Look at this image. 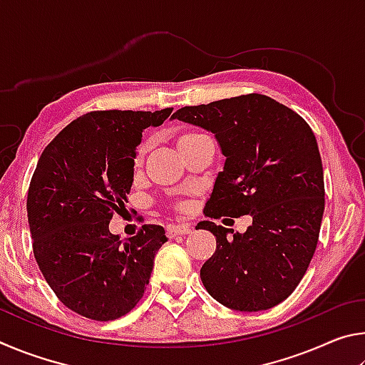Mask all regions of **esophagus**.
Wrapping results in <instances>:
<instances>
[{
    "instance_id": "obj_1",
    "label": "esophagus",
    "mask_w": 365,
    "mask_h": 365,
    "mask_svg": "<svg viewBox=\"0 0 365 365\" xmlns=\"http://www.w3.org/2000/svg\"><path fill=\"white\" fill-rule=\"evenodd\" d=\"M191 232V227L190 225H169L168 227V235L170 238L178 237V235H188Z\"/></svg>"
}]
</instances>
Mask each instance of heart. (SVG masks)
Here are the masks:
<instances>
[{"instance_id":"heart-1","label":"heart","mask_w":365,"mask_h":365,"mask_svg":"<svg viewBox=\"0 0 365 365\" xmlns=\"http://www.w3.org/2000/svg\"><path fill=\"white\" fill-rule=\"evenodd\" d=\"M197 135H200V133H195V132L182 133V135H180V137H178V141H177V143H178V148H180V146H182V145H185V143H188V141H191V140H193V138H196V137H197ZM143 153H145V148H143V146H141V148H138V153H137V159H135V160H137V163H140V160H141V158H143Z\"/></svg>"}]
</instances>
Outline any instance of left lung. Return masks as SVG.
Instances as JSON below:
<instances>
[{
	"mask_svg": "<svg viewBox=\"0 0 365 365\" xmlns=\"http://www.w3.org/2000/svg\"><path fill=\"white\" fill-rule=\"evenodd\" d=\"M172 119L212 132L225 156L205 214L251 215L245 233L202 220L214 255L201 280L215 301L235 311H265L298 287L316 252L325 207L324 169L307 122L259 93L185 106Z\"/></svg>",
	"mask_w": 365,
	"mask_h": 365,
	"instance_id": "obj_1",
	"label": "left lung"
}]
</instances>
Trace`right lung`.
Instances as JSON below:
<instances>
[{
    "mask_svg": "<svg viewBox=\"0 0 365 365\" xmlns=\"http://www.w3.org/2000/svg\"><path fill=\"white\" fill-rule=\"evenodd\" d=\"M170 113L93 110L41 153L27 196L34 255L59 301L80 316H125L150 283L154 255L168 242L164 228L143 225L123 242L109 222L130 193L141 133Z\"/></svg>",
    "mask_w": 365,
    "mask_h": 365,
    "instance_id": "right-lung-1",
    "label": "right lung"
}]
</instances>
